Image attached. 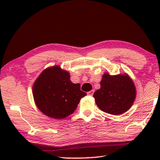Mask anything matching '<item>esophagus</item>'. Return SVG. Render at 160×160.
Masks as SVG:
<instances>
[{
	"label": "esophagus",
	"mask_w": 160,
	"mask_h": 160,
	"mask_svg": "<svg viewBox=\"0 0 160 160\" xmlns=\"http://www.w3.org/2000/svg\"><path fill=\"white\" fill-rule=\"evenodd\" d=\"M93 93H94V90H91L90 91H89V92L87 93V95L88 96H92L93 95Z\"/></svg>",
	"instance_id": "obj_1"
}]
</instances>
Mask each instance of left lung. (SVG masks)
<instances>
[{"label": "left lung", "mask_w": 160, "mask_h": 160, "mask_svg": "<svg viewBox=\"0 0 160 160\" xmlns=\"http://www.w3.org/2000/svg\"><path fill=\"white\" fill-rule=\"evenodd\" d=\"M135 97V84L127 73L116 76L104 73L100 89L93 94L100 109L115 115L127 112L131 107Z\"/></svg>", "instance_id": "obj_1"}]
</instances>
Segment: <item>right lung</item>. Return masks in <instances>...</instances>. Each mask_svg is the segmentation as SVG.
Instances as JSON below:
<instances>
[{
    "label": "right lung",
    "instance_id": "1",
    "mask_svg": "<svg viewBox=\"0 0 160 160\" xmlns=\"http://www.w3.org/2000/svg\"><path fill=\"white\" fill-rule=\"evenodd\" d=\"M36 105L48 117L63 119L72 114L82 98L87 96L79 83L70 80V74L59 66L48 67L33 85Z\"/></svg>",
    "mask_w": 160,
    "mask_h": 160
}]
</instances>
